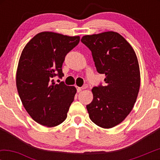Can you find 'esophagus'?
Instances as JSON below:
<instances>
[{
  "label": "esophagus",
  "mask_w": 160,
  "mask_h": 160,
  "mask_svg": "<svg viewBox=\"0 0 160 160\" xmlns=\"http://www.w3.org/2000/svg\"><path fill=\"white\" fill-rule=\"evenodd\" d=\"M84 88H85V87H83V88H81V87H78L76 89H77V92H80L82 90V89H84Z\"/></svg>",
  "instance_id": "1"
}]
</instances>
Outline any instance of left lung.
<instances>
[{
	"label": "left lung",
	"instance_id": "left-lung-1",
	"mask_svg": "<svg viewBox=\"0 0 160 160\" xmlns=\"http://www.w3.org/2000/svg\"><path fill=\"white\" fill-rule=\"evenodd\" d=\"M81 41L92 52L97 71L106 75L105 84L92 89L89 118L100 128H111L125 119L136 101L141 84L136 54L116 32L85 36Z\"/></svg>",
	"mask_w": 160,
	"mask_h": 160
}]
</instances>
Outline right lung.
Masks as SVG:
<instances>
[{"mask_svg": "<svg viewBox=\"0 0 160 160\" xmlns=\"http://www.w3.org/2000/svg\"><path fill=\"white\" fill-rule=\"evenodd\" d=\"M79 36H67L52 32L35 36L22 52L17 71V88L25 110L41 125L55 127L67 117L76 89L62 78L65 56L78 44Z\"/></svg>", "mask_w": 160, "mask_h": 160, "instance_id": "obj_1", "label": "right lung"}]
</instances>
